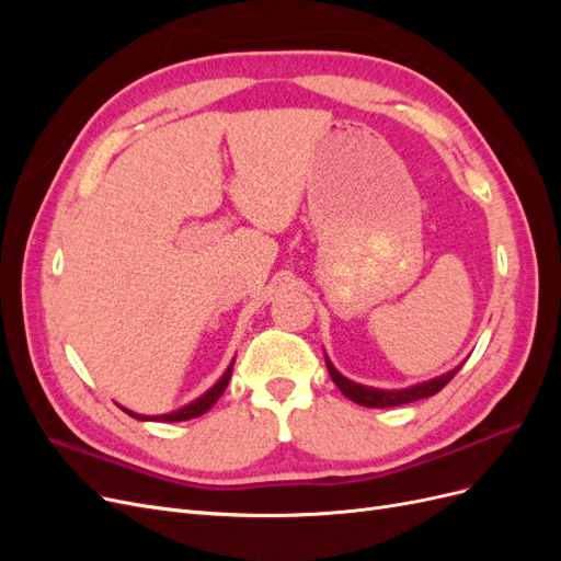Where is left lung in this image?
Listing matches in <instances>:
<instances>
[{
	"instance_id": "8db88e82",
	"label": "left lung",
	"mask_w": 561,
	"mask_h": 561,
	"mask_svg": "<svg viewBox=\"0 0 561 561\" xmlns=\"http://www.w3.org/2000/svg\"><path fill=\"white\" fill-rule=\"evenodd\" d=\"M325 363H328V371L332 381L336 383V388L342 390V393L353 400L355 404H363V407H377V410H381V407H398V404H407V402H416V400H423V398H431L435 396L437 390H443L451 379L458 369H461V365L449 369L447 375H439L431 381H421V383H414L410 388H396V390H386V388H371V386H363V383H355L351 379H346L342 371H339L330 358L325 355Z\"/></svg>"
}]
</instances>
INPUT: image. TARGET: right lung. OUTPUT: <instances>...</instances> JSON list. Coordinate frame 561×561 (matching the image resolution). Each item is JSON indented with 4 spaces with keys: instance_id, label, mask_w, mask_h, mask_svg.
Returning a JSON list of instances; mask_svg holds the SVG:
<instances>
[{
    "instance_id": "add662e5",
    "label": "right lung",
    "mask_w": 561,
    "mask_h": 561,
    "mask_svg": "<svg viewBox=\"0 0 561 561\" xmlns=\"http://www.w3.org/2000/svg\"><path fill=\"white\" fill-rule=\"evenodd\" d=\"M231 371H233V360H231V365L225 369V375L217 379V383H213V388H208L206 393H203L201 398L192 400L190 404L180 407V410H175V412L157 414V416H147V414H135V412L126 410V407H122V410H124L128 416H133V419H140V421H186V419H196V416H201V414H206V412L210 410V407L219 400V396L225 393V388L229 386V379H231Z\"/></svg>"
}]
</instances>
